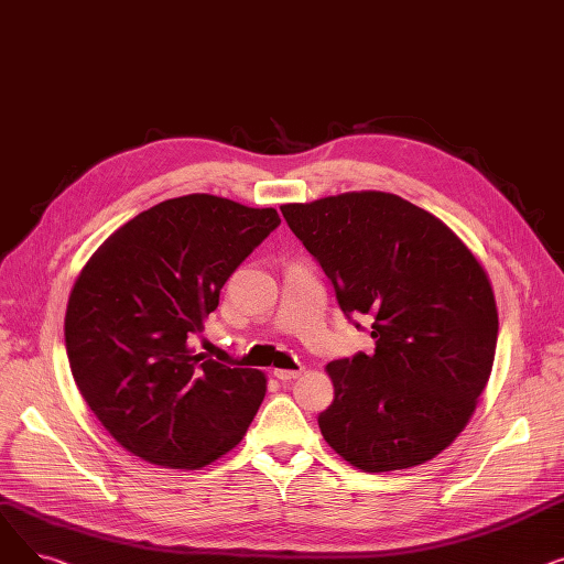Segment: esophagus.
<instances>
[{
  "instance_id": "obj_1",
  "label": "esophagus",
  "mask_w": 564,
  "mask_h": 564,
  "mask_svg": "<svg viewBox=\"0 0 564 564\" xmlns=\"http://www.w3.org/2000/svg\"><path fill=\"white\" fill-rule=\"evenodd\" d=\"M302 375V370H283V368H276L274 370V377L279 381H290V379H297Z\"/></svg>"
}]
</instances>
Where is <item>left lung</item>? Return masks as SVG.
<instances>
[{"mask_svg": "<svg viewBox=\"0 0 564 564\" xmlns=\"http://www.w3.org/2000/svg\"><path fill=\"white\" fill-rule=\"evenodd\" d=\"M281 213L334 283L340 311L372 319L375 351L327 366L324 441L366 473L436 457L491 375L498 311L485 267L446 224L395 194L349 192Z\"/></svg>", "mask_w": 564, "mask_h": 564, "instance_id": "1", "label": "left lung"}]
</instances>
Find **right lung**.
<instances>
[{
  "instance_id": "obj_1",
  "label": "right lung",
  "mask_w": 564,
  "mask_h": 564,
  "mask_svg": "<svg viewBox=\"0 0 564 564\" xmlns=\"http://www.w3.org/2000/svg\"><path fill=\"white\" fill-rule=\"evenodd\" d=\"M281 224L274 207L189 194L111 232L66 308L77 389L126 451L164 468H203L247 434L267 379L194 354L219 292Z\"/></svg>"
}]
</instances>
